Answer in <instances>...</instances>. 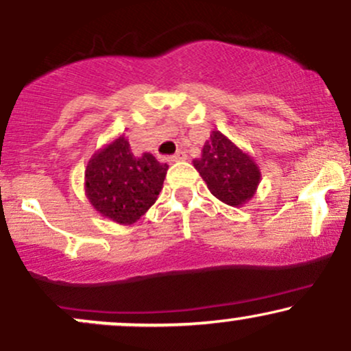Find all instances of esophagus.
<instances>
[{"mask_svg":"<svg viewBox=\"0 0 351 351\" xmlns=\"http://www.w3.org/2000/svg\"><path fill=\"white\" fill-rule=\"evenodd\" d=\"M184 160H186V153L181 152V150H178L175 153V155L170 156V162H173V163H175V162H184Z\"/></svg>","mask_w":351,"mask_h":351,"instance_id":"34e87169","label":"esophagus"}]
</instances>
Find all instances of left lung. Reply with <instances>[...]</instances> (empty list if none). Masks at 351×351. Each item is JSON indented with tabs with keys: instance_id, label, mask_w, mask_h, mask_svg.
I'll return each mask as SVG.
<instances>
[{
	"instance_id": "1",
	"label": "left lung",
	"mask_w": 351,
	"mask_h": 351,
	"mask_svg": "<svg viewBox=\"0 0 351 351\" xmlns=\"http://www.w3.org/2000/svg\"><path fill=\"white\" fill-rule=\"evenodd\" d=\"M193 167L198 170L213 196L234 208L247 203L261 183V170L256 160L219 130L211 132L203 145L201 158L193 160Z\"/></svg>"
}]
</instances>
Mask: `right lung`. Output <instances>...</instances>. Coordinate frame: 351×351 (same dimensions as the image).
<instances>
[{"label": "right lung", "mask_w": 351, "mask_h": 351, "mask_svg": "<svg viewBox=\"0 0 351 351\" xmlns=\"http://www.w3.org/2000/svg\"><path fill=\"white\" fill-rule=\"evenodd\" d=\"M168 165L152 153L135 156L123 135L104 145L88 160L84 189L95 211L114 223L134 224L155 204Z\"/></svg>", "instance_id": "right-lung-1"}]
</instances>
